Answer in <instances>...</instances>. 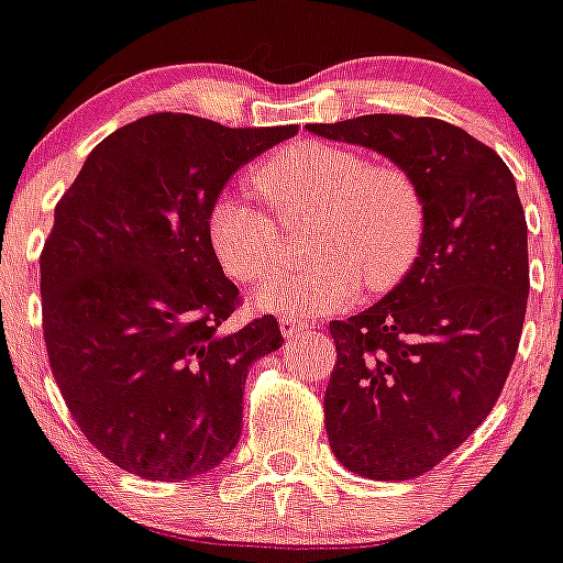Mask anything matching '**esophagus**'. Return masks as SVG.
<instances>
[{
	"label": "esophagus",
	"instance_id": "34e87169",
	"mask_svg": "<svg viewBox=\"0 0 563 563\" xmlns=\"http://www.w3.org/2000/svg\"><path fill=\"white\" fill-rule=\"evenodd\" d=\"M308 329H310V323L297 321V318H280V332H283V338H286V340H294L297 334L308 332Z\"/></svg>",
	"mask_w": 563,
	"mask_h": 563
}]
</instances>
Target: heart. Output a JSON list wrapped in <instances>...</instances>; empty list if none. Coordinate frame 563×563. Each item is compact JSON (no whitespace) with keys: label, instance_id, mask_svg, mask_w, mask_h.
<instances>
[{"label":"heart","instance_id":"heart-1","mask_svg":"<svg viewBox=\"0 0 563 563\" xmlns=\"http://www.w3.org/2000/svg\"><path fill=\"white\" fill-rule=\"evenodd\" d=\"M250 185L280 220L308 214L297 269L272 275L253 305L288 318L343 308L360 294L395 288L424 242V198L413 176L395 163H367L354 146L294 141L250 174ZM207 236L225 275L258 283L280 264V229L240 196H220Z\"/></svg>","mask_w":563,"mask_h":563}]
</instances>
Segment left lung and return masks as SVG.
<instances>
[{
    "label": "left lung",
    "instance_id": "8db88e82",
    "mask_svg": "<svg viewBox=\"0 0 563 563\" xmlns=\"http://www.w3.org/2000/svg\"><path fill=\"white\" fill-rule=\"evenodd\" d=\"M310 133L367 146L413 176L424 242L373 308L332 321L323 422L334 457L367 479H413L496 406L528 302L526 214L507 163L433 117L367 113Z\"/></svg>",
    "mask_w": 563,
    "mask_h": 563
}]
</instances>
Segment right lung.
<instances>
[{
  "instance_id": "add662e5",
  "label": "right lung",
  "mask_w": 563,
  "mask_h": 563,
  "mask_svg": "<svg viewBox=\"0 0 563 563\" xmlns=\"http://www.w3.org/2000/svg\"><path fill=\"white\" fill-rule=\"evenodd\" d=\"M152 113L100 141L40 255L51 373L89 444L144 479H190L242 435L247 367L283 345L275 316L229 332L240 288L207 236L231 174L297 135Z\"/></svg>"
}]
</instances>
